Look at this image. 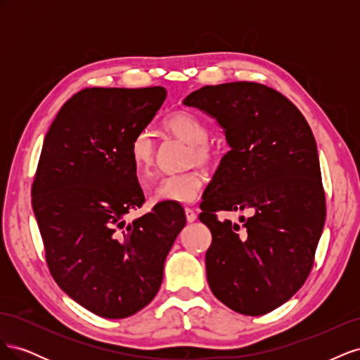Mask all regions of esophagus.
Segmentation results:
<instances>
[{
	"label": "esophagus",
	"instance_id": "obj_1",
	"mask_svg": "<svg viewBox=\"0 0 360 360\" xmlns=\"http://www.w3.org/2000/svg\"><path fill=\"white\" fill-rule=\"evenodd\" d=\"M184 212H186V219H188V222H193L195 219H197V213H195L192 209H186Z\"/></svg>",
	"mask_w": 360,
	"mask_h": 360
}]
</instances>
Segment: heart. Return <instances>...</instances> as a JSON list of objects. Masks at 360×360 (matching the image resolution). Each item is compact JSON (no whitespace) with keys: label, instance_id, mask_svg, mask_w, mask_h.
<instances>
[{"label":"heart","instance_id":"b5f03b06","mask_svg":"<svg viewBox=\"0 0 360 360\" xmlns=\"http://www.w3.org/2000/svg\"><path fill=\"white\" fill-rule=\"evenodd\" d=\"M163 129L172 136L189 144L188 165L209 167L216 159V150L209 143L210 127L200 115L191 111H177L163 120ZM130 159L141 179L151 176L156 160V143L148 130L138 132L130 144ZM202 188V176L198 169L162 177L150 193L153 202L189 204L197 200Z\"/></svg>","mask_w":360,"mask_h":360}]
</instances>
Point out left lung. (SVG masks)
Segmentation results:
<instances>
[{
    "label": "left lung",
    "instance_id": "left-lung-1",
    "mask_svg": "<svg viewBox=\"0 0 360 360\" xmlns=\"http://www.w3.org/2000/svg\"><path fill=\"white\" fill-rule=\"evenodd\" d=\"M183 105L214 118L230 146L201 202L200 221L212 231L210 290L238 314H267L307 281L323 233L326 200L312 130L285 96L257 82L205 85ZM248 208L255 213L241 217L242 227L215 214Z\"/></svg>",
    "mask_w": 360,
    "mask_h": 360
}]
</instances>
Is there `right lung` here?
I'll use <instances>...</instances> for the list:
<instances>
[{
    "label": "right lung",
    "instance_id": "add662e5",
    "mask_svg": "<svg viewBox=\"0 0 360 360\" xmlns=\"http://www.w3.org/2000/svg\"><path fill=\"white\" fill-rule=\"evenodd\" d=\"M165 99L163 86L81 90L43 141L31 197L48 267L68 296L103 319L130 317L155 299L186 225L169 202L126 219L146 201L130 144Z\"/></svg>",
    "mask_w": 360,
    "mask_h": 360
}]
</instances>
